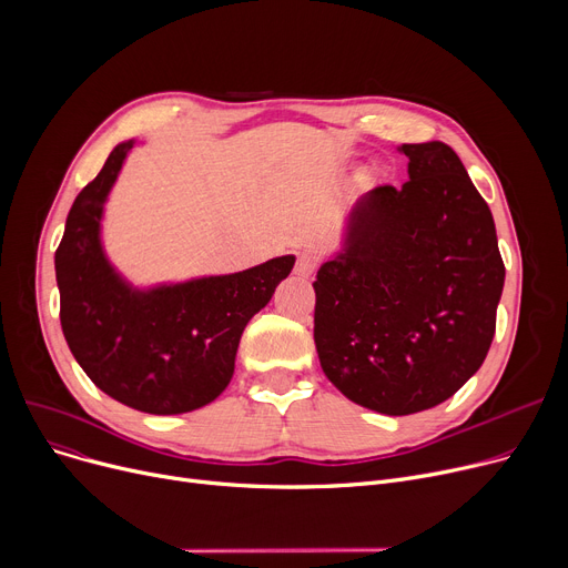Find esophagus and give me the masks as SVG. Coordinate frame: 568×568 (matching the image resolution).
I'll use <instances>...</instances> for the list:
<instances>
[{"label":"esophagus","mask_w":568,"mask_h":568,"mask_svg":"<svg viewBox=\"0 0 568 568\" xmlns=\"http://www.w3.org/2000/svg\"><path fill=\"white\" fill-rule=\"evenodd\" d=\"M315 268H317V262L308 253H302L294 262V274L302 276V278H311L315 274Z\"/></svg>","instance_id":"esophagus-1"}]
</instances>
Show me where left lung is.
I'll use <instances>...</instances> for the list:
<instances>
[{
    "instance_id": "1",
    "label": "left lung",
    "mask_w": 568,
    "mask_h": 568,
    "mask_svg": "<svg viewBox=\"0 0 568 568\" xmlns=\"http://www.w3.org/2000/svg\"><path fill=\"white\" fill-rule=\"evenodd\" d=\"M400 189L352 206L320 264L315 347L352 403L403 416L452 398L495 336L504 262L486 200L449 144H403Z\"/></svg>"
}]
</instances>
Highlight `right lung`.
<instances>
[{
  "mask_svg": "<svg viewBox=\"0 0 568 568\" xmlns=\"http://www.w3.org/2000/svg\"><path fill=\"white\" fill-rule=\"evenodd\" d=\"M133 146L119 142L71 206L54 253L59 320L103 394L146 414H184L225 392L248 320L290 276L294 255L236 274L133 285L103 246L105 202Z\"/></svg>",
  "mask_w": 568,
  "mask_h": 568,
  "instance_id": "right-lung-1",
  "label": "right lung"
}]
</instances>
